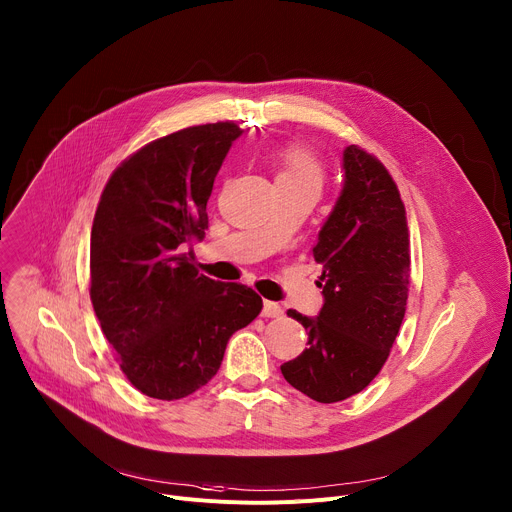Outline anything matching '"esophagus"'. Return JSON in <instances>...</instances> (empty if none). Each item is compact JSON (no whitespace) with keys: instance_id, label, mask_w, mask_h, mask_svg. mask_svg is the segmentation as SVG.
<instances>
[{"instance_id":"34e87169","label":"esophagus","mask_w":512,"mask_h":512,"mask_svg":"<svg viewBox=\"0 0 512 512\" xmlns=\"http://www.w3.org/2000/svg\"><path fill=\"white\" fill-rule=\"evenodd\" d=\"M265 318H277V316H282L284 314V310H282V306L277 304V302H271V300H265L263 302V312H261Z\"/></svg>"}]
</instances>
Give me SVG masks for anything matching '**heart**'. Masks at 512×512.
<instances>
[{"label":"heart","instance_id":"obj_1","mask_svg":"<svg viewBox=\"0 0 512 512\" xmlns=\"http://www.w3.org/2000/svg\"><path fill=\"white\" fill-rule=\"evenodd\" d=\"M275 181H300V183H314L320 188L322 183V169L318 161L300 147H290L280 157V173Z\"/></svg>","mask_w":512,"mask_h":512}]
</instances>
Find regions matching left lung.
<instances>
[{
    "mask_svg": "<svg viewBox=\"0 0 512 512\" xmlns=\"http://www.w3.org/2000/svg\"><path fill=\"white\" fill-rule=\"evenodd\" d=\"M341 196L312 247L322 265L316 318L288 310L308 347L282 365L290 386L331 404L359 394L384 367L408 300L406 210L388 169L357 145L343 151Z\"/></svg>",
    "mask_w": 512,
    "mask_h": 512,
    "instance_id": "1",
    "label": "left lung"
}]
</instances>
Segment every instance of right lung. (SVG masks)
Returning <instances> with one entry per match:
<instances>
[{"instance_id": "add662e5", "label": "right lung", "mask_w": 512, "mask_h": 512, "mask_svg": "<svg viewBox=\"0 0 512 512\" xmlns=\"http://www.w3.org/2000/svg\"><path fill=\"white\" fill-rule=\"evenodd\" d=\"M243 134L235 122L177 130L130 155L102 192L89 296L128 382L157 400L206 386L232 333L263 308L257 292L198 273L214 177Z\"/></svg>"}]
</instances>
